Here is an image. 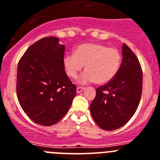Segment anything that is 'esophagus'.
I'll return each mask as SVG.
<instances>
[{
	"label": "esophagus",
	"mask_w": 160,
	"mask_h": 160,
	"mask_svg": "<svg viewBox=\"0 0 160 160\" xmlns=\"http://www.w3.org/2000/svg\"><path fill=\"white\" fill-rule=\"evenodd\" d=\"M84 89V87H77V88H76V92H77V93H80V92H81Z\"/></svg>",
	"instance_id": "34e87169"
}]
</instances>
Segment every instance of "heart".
I'll return each mask as SVG.
<instances>
[{"label": "heart", "instance_id": "1", "mask_svg": "<svg viewBox=\"0 0 160 160\" xmlns=\"http://www.w3.org/2000/svg\"><path fill=\"white\" fill-rule=\"evenodd\" d=\"M63 64L70 78H76L84 65L86 72L82 75L80 81H95L98 84H103L113 80L118 72L121 55L116 48L102 44L84 43L76 48L75 55H65Z\"/></svg>", "mask_w": 160, "mask_h": 160}]
</instances>
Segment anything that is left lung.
<instances>
[{"instance_id": "8db88e82", "label": "left lung", "mask_w": 160, "mask_h": 160, "mask_svg": "<svg viewBox=\"0 0 160 160\" xmlns=\"http://www.w3.org/2000/svg\"><path fill=\"white\" fill-rule=\"evenodd\" d=\"M142 90V71L135 54L122 44V64L113 80L97 88L90 111L99 127L113 130L124 126L137 110Z\"/></svg>"}]
</instances>
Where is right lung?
Segmentation results:
<instances>
[{
	"label": "right lung",
	"mask_w": 160,
	"mask_h": 160,
	"mask_svg": "<svg viewBox=\"0 0 160 160\" xmlns=\"http://www.w3.org/2000/svg\"><path fill=\"white\" fill-rule=\"evenodd\" d=\"M55 37L43 38L28 47L17 72V96L22 109L35 123L49 126L70 109L76 86L63 64L64 45Z\"/></svg>",
	"instance_id": "add662e5"
}]
</instances>
